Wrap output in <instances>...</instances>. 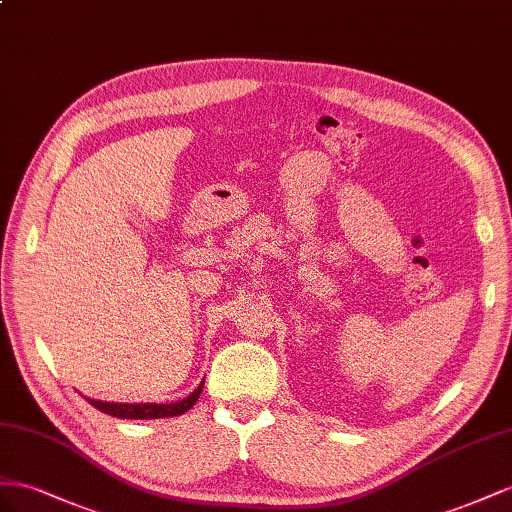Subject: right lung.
I'll return each mask as SVG.
<instances>
[{"label": "right lung", "instance_id": "add662e5", "mask_svg": "<svg viewBox=\"0 0 512 512\" xmlns=\"http://www.w3.org/2000/svg\"><path fill=\"white\" fill-rule=\"evenodd\" d=\"M203 384L197 386L195 392L188 394L182 401H173V403H109V401H96V399H87L96 410L105 412L115 418H126V420H150V418H171V416H180L184 412L191 410V407L197 403L199 394H201Z\"/></svg>", "mask_w": 512, "mask_h": 512}]
</instances>
